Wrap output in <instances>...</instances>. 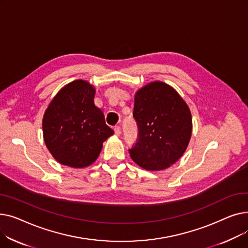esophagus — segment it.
Listing matches in <instances>:
<instances>
[{
    "label": "esophagus",
    "mask_w": 248,
    "mask_h": 248,
    "mask_svg": "<svg viewBox=\"0 0 248 248\" xmlns=\"http://www.w3.org/2000/svg\"><path fill=\"white\" fill-rule=\"evenodd\" d=\"M122 133V129H121V126H114V134L116 136H120Z\"/></svg>",
    "instance_id": "obj_1"
}]
</instances>
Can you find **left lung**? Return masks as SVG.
<instances>
[{
	"instance_id": "1",
	"label": "left lung",
	"mask_w": 248,
	"mask_h": 248,
	"mask_svg": "<svg viewBox=\"0 0 248 248\" xmlns=\"http://www.w3.org/2000/svg\"><path fill=\"white\" fill-rule=\"evenodd\" d=\"M133 116L139 133L128 151L139 166L160 171L181 158L191 138L192 117L173 87L155 81L140 88L135 95Z\"/></svg>"
}]
</instances>
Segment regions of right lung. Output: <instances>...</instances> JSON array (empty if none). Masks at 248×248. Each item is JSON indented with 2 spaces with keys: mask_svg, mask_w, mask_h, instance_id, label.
<instances>
[{
  "mask_svg": "<svg viewBox=\"0 0 248 248\" xmlns=\"http://www.w3.org/2000/svg\"><path fill=\"white\" fill-rule=\"evenodd\" d=\"M95 89L84 80L65 85L43 116L46 147L62 165L84 168L93 164L102 142L113 135L102 111L94 106Z\"/></svg>",
  "mask_w": 248,
  "mask_h": 248,
  "instance_id": "1",
  "label": "right lung"
}]
</instances>
